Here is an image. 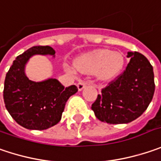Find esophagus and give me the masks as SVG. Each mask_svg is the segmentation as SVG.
I'll list each match as a JSON object with an SVG mask.
<instances>
[{"mask_svg":"<svg viewBox=\"0 0 161 161\" xmlns=\"http://www.w3.org/2000/svg\"><path fill=\"white\" fill-rule=\"evenodd\" d=\"M89 84V82H83V81H81L79 82L78 84H77V88H78V90L79 91H82L84 88L86 87V86Z\"/></svg>","mask_w":161,"mask_h":161,"instance_id":"obj_1","label":"esophagus"}]
</instances>
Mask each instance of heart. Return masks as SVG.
Returning a JSON list of instances; mask_svg holds the SVG:
<instances>
[{"label": "heart", "instance_id": "1", "mask_svg": "<svg viewBox=\"0 0 161 161\" xmlns=\"http://www.w3.org/2000/svg\"><path fill=\"white\" fill-rule=\"evenodd\" d=\"M124 64L123 57L120 53L112 52L108 49H97L82 55L76 60L77 68L85 73L94 74L97 72L103 80L114 78L122 70ZM72 73L76 72L73 66L68 67Z\"/></svg>", "mask_w": 161, "mask_h": 161}]
</instances>
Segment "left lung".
<instances>
[{
    "instance_id": "8db88e82",
    "label": "left lung",
    "mask_w": 161,
    "mask_h": 161,
    "mask_svg": "<svg viewBox=\"0 0 161 161\" xmlns=\"http://www.w3.org/2000/svg\"><path fill=\"white\" fill-rule=\"evenodd\" d=\"M124 72L102 90L92 104L94 115L110 124L129 123L142 115L152 100L155 84L153 67L139 52H128Z\"/></svg>"
}]
</instances>
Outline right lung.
I'll use <instances>...</instances> for the list:
<instances>
[{"instance_id": "add662e5", "label": "right lung", "mask_w": 161, "mask_h": 161, "mask_svg": "<svg viewBox=\"0 0 161 161\" xmlns=\"http://www.w3.org/2000/svg\"><path fill=\"white\" fill-rule=\"evenodd\" d=\"M49 46H35L18 56L4 81L5 107L18 124L29 130H46L58 123L68 98L77 92L75 86L65 88L58 79L35 82L25 67L35 55L55 57Z\"/></svg>"}]
</instances>
